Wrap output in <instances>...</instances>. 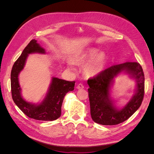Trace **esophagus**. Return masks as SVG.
I'll use <instances>...</instances> for the list:
<instances>
[{
	"label": "esophagus",
	"instance_id": "34e87169",
	"mask_svg": "<svg viewBox=\"0 0 154 154\" xmlns=\"http://www.w3.org/2000/svg\"><path fill=\"white\" fill-rule=\"evenodd\" d=\"M84 88V86H83V85L82 84V83H80V84H78L76 86L77 89H82V88Z\"/></svg>",
	"mask_w": 154,
	"mask_h": 154
}]
</instances>
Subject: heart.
I'll use <instances>...</instances> for the list:
<instances>
[{
	"mask_svg": "<svg viewBox=\"0 0 154 154\" xmlns=\"http://www.w3.org/2000/svg\"><path fill=\"white\" fill-rule=\"evenodd\" d=\"M74 62L78 66H84L88 63L85 67V72L88 76H94L103 71L106 65V58L98 49L91 48L78 54L74 58ZM67 66L72 71L75 70L72 63H68Z\"/></svg>",
	"mask_w": 154,
	"mask_h": 154,
	"instance_id": "b5f03b06",
	"label": "heart"
}]
</instances>
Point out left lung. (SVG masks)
Returning <instances> with one entry per match:
<instances>
[{
    "label": "left lung",
    "mask_w": 154,
    "mask_h": 154,
    "mask_svg": "<svg viewBox=\"0 0 154 154\" xmlns=\"http://www.w3.org/2000/svg\"><path fill=\"white\" fill-rule=\"evenodd\" d=\"M124 72L134 78L137 82L134 94L123 108H118L110 96L114 78ZM91 115L96 123L115 125L124 122L141 106L144 93V76L141 65L137 62H126L106 69L87 80Z\"/></svg>",
    "instance_id": "1"
}]
</instances>
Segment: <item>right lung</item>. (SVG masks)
<instances>
[{"mask_svg": "<svg viewBox=\"0 0 154 154\" xmlns=\"http://www.w3.org/2000/svg\"><path fill=\"white\" fill-rule=\"evenodd\" d=\"M45 54V51L35 39L28 44L14 63L11 72V88L13 101L27 117L40 121H53L61 116V108L65 96L74 90L75 82L66 81L53 77L47 94L40 103L26 101L21 95L18 75L24 69L29 54Z\"/></svg>", "mask_w": 154, "mask_h": 154, "instance_id": "add662e5", "label": "right lung"}]
</instances>
